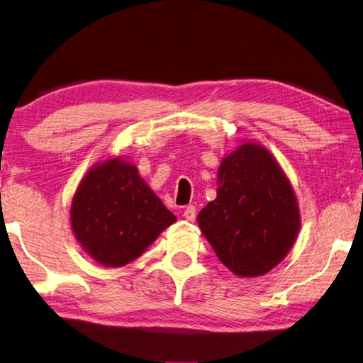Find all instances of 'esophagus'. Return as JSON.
I'll use <instances>...</instances> for the list:
<instances>
[{
  "label": "esophagus",
  "instance_id": "34e87169",
  "mask_svg": "<svg viewBox=\"0 0 363 363\" xmlns=\"http://www.w3.org/2000/svg\"><path fill=\"white\" fill-rule=\"evenodd\" d=\"M195 216H196V211H195L194 204H190V206H187L186 209H184V217H186L189 222H194L195 220Z\"/></svg>",
  "mask_w": 363,
  "mask_h": 363
}]
</instances>
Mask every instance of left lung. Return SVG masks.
<instances>
[{
  "label": "left lung",
  "mask_w": 363,
  "mask_h": 363,
  "mask_svg": "<svg viewBox=\"0 0 363 363\" xmlns=\"http://www.w3.org/2000/svg\"><path fill=\"white\" fill-rule=\"evenodd\" d=\"M217 199L196 220L216 255L242 278L268 273L294 246L300 213L291 182L265 147L246 143L222 160Z\"/></svg>",
  "instance_id": "left-lung-1"
}]
</instances>
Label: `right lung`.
<instances>
[{
    "label": "right lung",
    "instance_id": "obj_1",
    "mask_svg": "<svg viewBox=\"0 0 363 363\" xmlns=\"http://www.w3.org/2000/svg\"><path fill=\"white\" fill-rule=\"evenodd\" d=\"M176 216L163 206L135 164L113 159L91 168L71 204V225L85 252L104 267L138 259Z\"/></svg>",
    "mask_w": 363,
    "mask_h": 363
}]
</instances>
